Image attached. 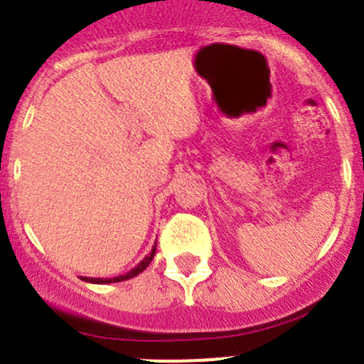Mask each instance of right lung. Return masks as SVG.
<instances>
[{
	"label": "right lung",
	"mask_w": 364,
	"mask_h": 364,
	"mask_svg": "<svg viewBox=\"0 0 364 364\" xmlns=\"http://www.w3.org/2000/svg\"><path fill=\"white\" fill-rule=\"evenodd\" d=\"M155 253H156V245H155V247H153V250L149 252V255H146L144 259H142L141 262H139L137 266L134 267V269H130V271H128V273H124V274H119V277H114V278H86V277H82V280L84 282H90V284H100V285L102 284H116V282L130 280V278L137 277L139 273H142V271H144L146 267L149 266V262H151V260H153Z\"/></svg>",
	"instance_id": "add662e5"
}]
</instances>
